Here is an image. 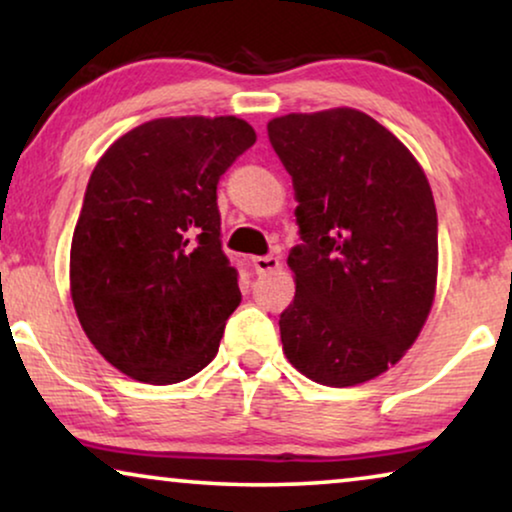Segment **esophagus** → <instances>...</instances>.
<instances>
[{"label":"esophagus","mask_w":512,"mask_h":512,"mask_svg":"<svg viewBox=\"0 0 512 512\" xmlns=\"http://www.w3.org/2000/svg\"><path fill=\"white\" fill-rule=\"evenodd\" d=\"M254 270L258 272V275H265V272H272V270H277L279 268V258L277 256H272V254H268V256H254Z\"/></svg>","instance_id":"1"}]
</instances>
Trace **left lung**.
Masks as SVG:
<instances>
[{
  "instance_id": "obj_1",
  "label": "left lung",
  "mask_w": 512,
  "mask_h": 512,
  "mask_svg": "<svg viewBox=\"0 0 512 512\" xmlns=\"http://www.w3.org/2000/svg\"><path fill=\"white\" fill-rule=\"evenodd\" d=\"M268 137L296 191L303 244L296 296L279 317L284 354L326 387H354L401 359L422 331L438 275L426 174L356 109L272 118Z\"/></svg>"
}]
</instances>
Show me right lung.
Masks as SVG:
<instances>
[{
  "label": "right lung",
  "mask_w": 512,
  "mask_h": 512,
  "mask_svg": "<svg viewBox=\"0 0 512 512\" xmlns=\"http://www.w3.org/2000/svg\"><path fill=\"white\" fill-rule=\"evenodd\" d=\"M254 142L235 116L156 118L97 160L69 282L88 340L132 380H188L219 352L242 293L221 249L216 186Z\"/></svg>",
  "instance_id": "add662e5"
}]
</instances>
